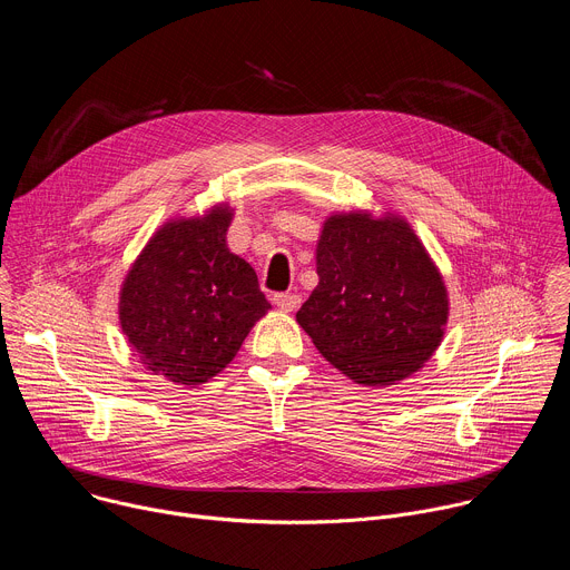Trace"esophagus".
Returning <instances> with one entry per match:
<instances>
[{
	"instance_id": "obj_1",
	"label": "esophagus",
	"mask_w": 570,
	"mask_h": 570,
	"mask_svg": "<svg viewBox=\"0 0 570 570\" xmlns=\"http://www.w3.org/2000/svg\"><path fill=\"white\" fill-rule=\"evenodd\" d=\"M273 302H275L282 311H293V308L299 306L302 297H299L297 293H277V295L273 297Z\"/></svg>"
}]
</instances>
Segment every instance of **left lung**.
I'll return each instance as SVG.
<instances>
[{
    "instance_id": "left-lung-1",
    "label": "left lung",
    "mask_w": 570,
    "mask_h": 570,
    "mask_svg": "<svg viewBox=\"0 0 570 570\" xmlns=\"http://www.w3.org/2000/svg\"><path fill=\"white\" fill-rule=\"evenodd\" d=\"M315 266L320 282L297 322L343 374L363 385H390L433 356L449 299L409 223L336 214L324 223Z\"/></svg>"
}]
</instances>
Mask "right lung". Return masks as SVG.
<instances>
[{
    "mask_svg": "<svg viewBox=\"0 0 570 570\" xmlns=\"http://www.w3.org/2000/svg\"><path fill=\"white\" fill-rule=\"evenodd\" d=\"M229 220L216 207L159 227L121 288L130 347L150 372L180 385L216 376L271 308L253 266L227 248Z\"/></svg>",
    "mask_w": 570,
    "mask_h": 570,
    "instance_id": "add662e5",
    "label": "right lung"
}]
</instances>
